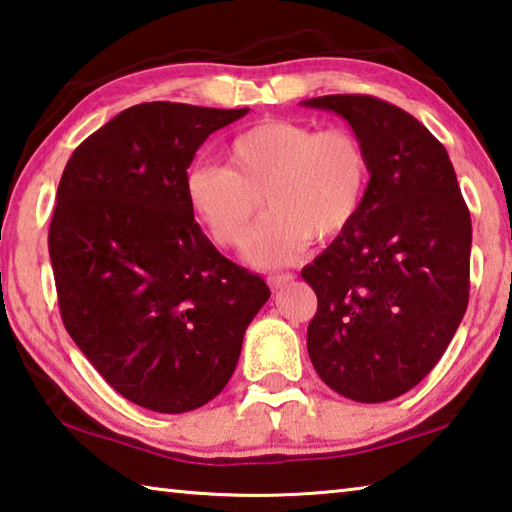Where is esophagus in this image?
I'll list each match as a JSON object with an SVG mask.
<instances>
[{"label": "esophagus", "mask_w": 512, "mask_h": 512, "mask_svg": "<svg viewBox=\"0 0 512 512\" xmlns=\"http://www.w3.org/2000/svg\"><path fill=\"white\" fill-rule=\"evenodd\" d=\"M292 281H294V274H290V272L267 276V283H270V288H272V290H283L285 285H290Z\"/></svg>", "instance_id": "obj_1"}]
</instances>
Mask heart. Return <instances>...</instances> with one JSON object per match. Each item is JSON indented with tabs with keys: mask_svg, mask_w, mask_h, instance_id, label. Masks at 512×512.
<instances>
[{
	"mask_svg": "<svg viewBox=\"0 0 512 512\" xmlns=\"http://www.w3.org/2000/svg\"><path fill=\"white\" fill-rule=\"evenodd\" d=\"M369 157L342 128L267 119L227 146V166L193 164L184 197L193 218L220 247H240L263 209L247 258L263 267L288 265L310 240H335L351 229L369 191Z\"/></svg>",
	"mask_w": 512,
	"mask_h": 512,
	"instance_id": "heart-1",
	"label": "heart"
}]
</instances>
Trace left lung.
I'll return each mask as SVG.
<instances>
[{"instance_id": "left-lung-1", "label": "left lung", "mask_w": 512, "mask_h": 512, "mask_svg": "<svg viewBox=\"0 0 512 512\" xmlns=\"http://www.w3.org/2000/svg\"><path fill=\"white\" fill-rule=\"evenodd\" d=\"M351 123L371 179L351 229L301 270L317 294L308 355L355 402L402 396L441 360L470 299L472 222L441 141L362 94L301 101Z\"/></svg>"}]
</instances>
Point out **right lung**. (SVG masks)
<instances>
[{"mask_svg":"<svg viewBox=\"0 0 512 512\" xmlns=\"http://www.w3.org/2000/svg\"><path fill=\"white\" fill-rule=\"evenodd\" d=\"M247 112L132 105L89 134L60 177L49 256L62 324L116 393L159 414L227 387L272 294L213 247L184 197L197 148Z\"/></svg>","mask_w":512,"mask_h":512,"instance_id":"add662e5","label":"right lung"}]
</instances>
